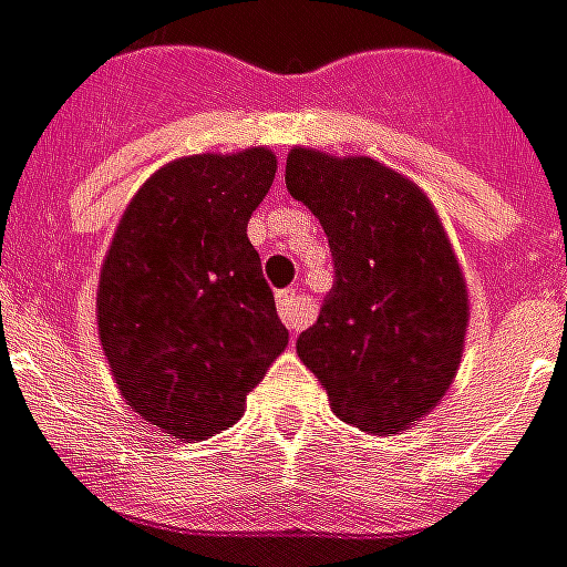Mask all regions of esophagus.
<instances>
[{
	"instance_id": "34e87169",
	"label": "esophagus",
	"mask_w": 567,
	"mask_h": 567,
	"mask_svg": "<svg viewBox=\"0 0 567 567\" xmlns=\"http://www.w3.org/2000/svg\"><path fill=\"white\" fill-rule=\"evenodd\" d=\"M276 307H279V316H282V322L291 329V332H300L303 326H307V319H310V310H307V303L300 298L298 288H285L276 295Z\"/></svg>"
}]
</instances>
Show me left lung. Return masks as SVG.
Returning <instances> with one entry per match:
<instances>
[{
    "label": "left lung",
    "instance_id": "obj_1",
    "mask_svg": "<svg viewBox=\"0 0 567 567\" xmlns=\"http://www.w3.org/2000/svg\"><path fill=\"white\" fill-rule=\"evenodd\" d=\"M285 186L322 223L334 285L298 357L338 419L396 434L456 379L468 291L429 195L372 157L291 148Z\"/></svg>",
    "mask_w": 567,
    "mask_h": 567
}]
</instances>
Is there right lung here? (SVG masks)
Listing matches in <instances>:
<instances>
[{"mask_svg":"<svg viewBox=\"0 0 567 567\" xmlns=\"http://www.w3.org/2000/svg\"><path fill=\"white\" fill-rule=\"evenodd\" d=\"M276 154H192L123 210L99 279V338L130 410L167 437L233 429L288 344L248 241Z\"/></svg>","mask_w":567,"mask_h":567,"instance_id":"obj_1","label":"right lung"}]
</instances>
